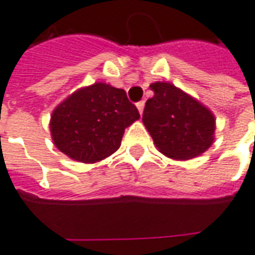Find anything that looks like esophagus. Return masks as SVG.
I'll return each mask as SVG.
<instances>
[{"mask_svg": "<svg viewBox=\"0 0 255 255\" xmlns=\"http://www.w3.org/2000/svg\"><path fill=\"white\" fill-rule=\"evenodd\" d=\"M136 108H138L139 113L142 115V113H143V109H144V101H140V102H138V104H136Z\"/></svg>", "mask_w": 255, "mask_h": 255, "instance_id": "esophagus-1", "label": "esophagus"}]
</instances>
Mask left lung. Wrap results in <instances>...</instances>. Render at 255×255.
Here are the masks:
<instances>
[{
  "instance_id": "1",
  "label": "left lung",
  "mask_w": 255,
  "mask_h": 255,
  "mask_svg": "<svg viewBox=\"0 0 255 255\" xmlns=\"http://www.w3.org/2000/svg\"><path fill=\"white\" fill-rule=\"evenodd\" d=\"M154 95L144 106V127L155 147L173 160H191L214 142L216 117L197 98L169 82L150 84Z\"/></svg>"
}]
</instances>
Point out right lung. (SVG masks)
<instances>
[{
    "label": "right lung",
    "mask_w": 255,
    "mask_h": 255,
    "mask_svg": "<svg viewBox=\"0 0 255 255\" xmlns=\"http://www.w3.org/2000/svg\"><path fill=\"white\" fill-rule=\"evenodd\" d=\"M123 89L97 82L76 90L50 116L54 146L71 160L95 164L116 151L126 128L139 120Z\"/></svg>",
    "instance_id": "add662e5"
}]
</instances>
